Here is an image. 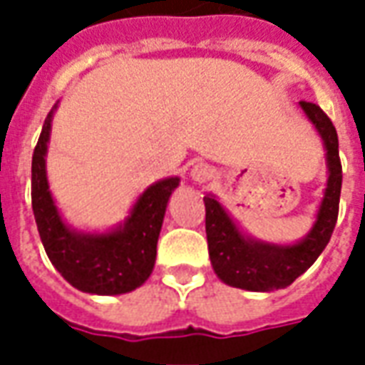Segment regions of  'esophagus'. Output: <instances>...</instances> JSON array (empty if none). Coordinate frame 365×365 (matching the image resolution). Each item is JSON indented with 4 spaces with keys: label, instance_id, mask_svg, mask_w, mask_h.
Listing matches in <instances>:
<instances>
[{
    "label": "esophagus",
    "instance_id": "esophagus-1",
    "mask_svg": "<svg viewBox=\"0 0 365 365\" xmlns=\"http://www.w3.org/2000/svg\"><path fill=\"white\" fill-rule=\"evenodd\" d=\"M211 168L207 166V164H197V166H193L191 170V178L195 180V182H207L209 178H211Z\"/></svg>",
    "mask_w": 365,
    "mask_h": 365
}]
</instances>
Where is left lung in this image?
I'll list each match as a JSON object with an SVG mask.
<instances>
[{
    "instance_id": "obj_1",
    "label": "left lung",
    "mask_w": 365,
    "mask_h": 365,
    "mask_svg": "<svg viewBox=\"0 0 365 365\" xmlns=\"http://www.w3.org/2000/svg\"><path fill=\"white\" fill-rule=\"evenodd\" d=\"M307 117L313 120L317 130L321 133L327 146L329 162V183L324 191L317 222L301 240L293 246H275L256 242L252 238L240 235L237 225L232 222L219 201L205 195V230L209 256L215 274L232 287L248 291H274L287 287L299 275L313 266L321 256L324 246L329 245L330 235L338 219L340 187H342V164L338 156L336 128L329 115L311 101H301Z\"/></svg>"
}]
</instances>
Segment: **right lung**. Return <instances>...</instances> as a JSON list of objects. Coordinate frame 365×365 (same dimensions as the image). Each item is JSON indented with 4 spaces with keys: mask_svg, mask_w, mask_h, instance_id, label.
Returning <instances> with one entry per match:
<instances>
[{
    "mask_svg": "<svg viewBox=\"0 0 365 365\" xmlns=\"http://www.w3.org/2000/svg\"><path fill=\"white\" fill-rule=\"evenodd\" d=\"M51 119L52 111L44 119L33 152L31 199L38 235L52 266L76 289L86 293L120 295L136 289L152 274L168 199L178 187L180 178H168L150 185L120 229L107 235L74 232L60 219L44 172Z\"/></svg>",
    "mask_w": 365,
    "mask_h": 365,
    "instance_id": "right-lung-1",
    "label": "right lung"
}]
</instances>
